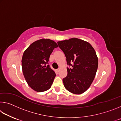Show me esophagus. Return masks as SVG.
<instances>
[{"label": "esophagus", "mask_w": 121, "mask_h": 121, "mask_svg": "<svg viewBox=\"0 0 121 121\" xmlns=\"http://www.w3.org/2000/svg\"><path fill=\"white\" fill-rule=\"evenodd\" d=\"M56 71L57 72H58V73H59V69H56Z\"/></svg>", "instance_id": "1"}]
</instances>
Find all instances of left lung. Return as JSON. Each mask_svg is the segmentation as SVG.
<instances>
[{"label":"left lung","mask_w":121,"mask_h":121,"mask_svg":"<svg viewBox=\"0 0 121 121\" xmlns=\"http://www.w3.org/2000/svg\"><path fill=\"white\" fill-rule=\"evenodd\" d=\"M58 44L69 67L68 74L62 79L65 88L77 95L84 93L92 83L98 69L95 50L89 43L76 38L60 41Z\"/></svg>","instance_id":"1"}]
</instances>
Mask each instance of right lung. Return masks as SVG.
<instances>
[{"label": "right lung", "instance_id": "add662e5", "mask_svg": "<svg viewBox=\"0 0 121 121\" xmlns=\"http://www.w3.org/2000/svg\"><path fill=\"white\" fill-rule=\"evenodd\" d=\"M58 47L54 41L42 39L32 43L23 53L22 71L28 84L35 91L42 92L51 87L56 74L48 61L53 50Z\"/></svg>", "mask_w": 121, "mask_h": 121}]
</instances>
